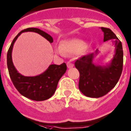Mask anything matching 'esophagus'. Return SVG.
Returning <instances> with one entry per match:
<instances>
[{
	"label": "esophagus",
	"mask_w": 131,
	"mask_h": 131,
	"mask_svg": "<svg viewBox=\"0 0 131 131\" xmlns=\"http://www.w3.org/2000/svg\"><path fill=\"white\" fill-rule=\"evenodd\" d=\"M73 67H74V64L72 63H70V62H68L67 63V67L68 68H72Z\"/></svg>",
	"instance_id": "obj_1"
}]
</instances>
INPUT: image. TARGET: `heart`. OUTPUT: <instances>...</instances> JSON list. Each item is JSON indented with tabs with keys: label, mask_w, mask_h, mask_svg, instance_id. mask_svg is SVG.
I'll use <instances>...</instances> for the list:
<instances>
[{
	"label": "heart",
	"mask_w": 131,
	"mask_h": 131,
	"mask_svg": "<svg viewBox=\"0 0 131 131\" xmlns=\"http://www.w3.org/2000/svg\"><path fill=\"white\" fill-rule=\"evenodd\" d=\"M86 47V43L79 39H72L61 42L60 48L56 49V53L59 54H77L83 51Z\"/></svg>",
	"instance_id": "obj_1"
}]
</instances>
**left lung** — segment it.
Wrapping results in <instances>:
<instances>
[{
	"instance_id": "obj_1",
	"label": "left lung",
	"mask_w": 131,
	"mask_h": 131,
	"mask_svg": "<svg viewBox=\"0 0 131 131\" xmlns=\"http://www.w3.org/2000/svg\"><path fill=\"white\" fill-rule=\"evenodd\" d=\"M101 28L104 33L103 41H115L116 53L112 62L105 67L94 65L93 53L82 56L75 62V68L79 72V90L85 96L95 98L105 96L116 86L123 70L122 42L111 29L104 27Z\"/></svg>"
}]
</instances>
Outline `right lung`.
Instances as JSON below:
<instances>
[{
    "instance_id": "right-lung-1",
    "label": "right lung",
    "mask_w": 131,
    "mask_h": 131,
    "mask_svg": "<svg viewBox=\"0 0 131 131\" xmlns=\"http://www.w3.org/2000/svg\"><path fill=\"white\" fill-rule=\"evenodd\" d=\"M34 31L42 35L50 42H53L52 37L42 30L36 28H28L20 31L12 41L7 53V65L9 76L13 85L19 93L24 97L34 101H44L53 95L59 81L67 70L64 63L60 65L51 64L45 72L34 77L21 75L15 69L12 62V52L13 45L18 37L23 32Z\"/></svg>"
}]
</instances>
